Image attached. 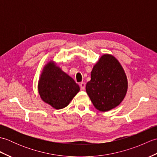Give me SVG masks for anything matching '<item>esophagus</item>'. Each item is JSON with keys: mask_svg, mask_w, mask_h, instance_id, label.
<instances>
[{"mask_svg": "<svg viewBox=\"0 0 157 157\" xmlns=\"http://www.w3.org/2000/svg\"><path fill=\"white\" fill-rule=\"evenodd\" d=\"M79 86H80V88H81L82 90H84L85 88H86V84H85V83L84 82H81L80 84H79Z\"/></svg>", "mask_w": 157, "mask_h": 157, "instance_id": "obj_1", "label": "esophagus"}]
</instances>
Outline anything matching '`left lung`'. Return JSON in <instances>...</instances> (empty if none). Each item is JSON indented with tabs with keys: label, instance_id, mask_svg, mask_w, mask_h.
<instances>
[{
	"label": "left lung",
	"instance_id": "obj_1",
	"mask_svg": "<svg viewBox=\"0 0 157 157\" xmlns=\"http://www.w3.org/2000/svg\"><path fill=\"white\" fill-rule=\"evenodd\" d=\"M128 88V78L121 63L113 55L104 54L93 67L86 90L94 107L106 112L121 104Z\"/></svg>",
	"mask_w": 157,
	"mask_h": 157
}]
</instances>
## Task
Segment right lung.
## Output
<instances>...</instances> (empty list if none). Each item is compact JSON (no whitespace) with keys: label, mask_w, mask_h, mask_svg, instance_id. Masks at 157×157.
Listing matches in <instances>:
<instances>
[{"label":"right lung","mask_w":157,"mask_h":157,"mask_svg":"<svg viewBox=\"0 0 157 157\" xmlns=\"http://www.w3.org/2000/svg\"><path fill=\"white\" fill-rule=\"evenodd\" d=\"M38 90L43 101L55 109H61L68 106L80 88L72 78L51 60L43 67Z\"/></svg>","instance_id":"obj_1"}]
</instances>
